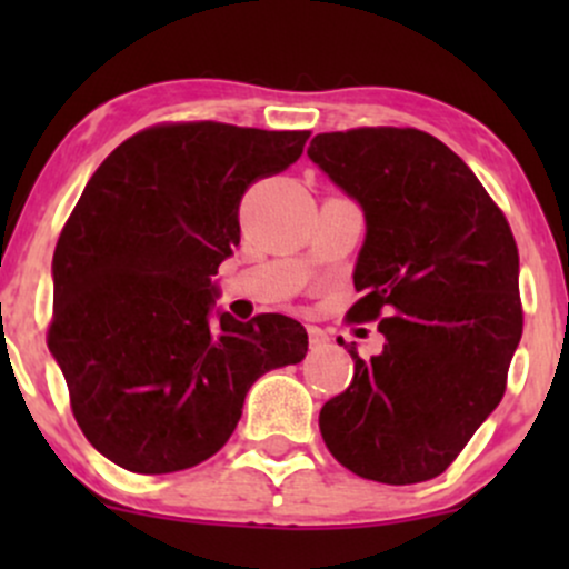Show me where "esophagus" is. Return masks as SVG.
I'll return each mask as SVG.
<instances>
[{
  "instance_id": "34e87169",
  "label": "esophagus",
  "mask_w": 569,
  "mask_h": 569,
  "mask_svg": "<svg viewBox=\"0 0 569 569\" xmlns=\"http://www.w3.org/2000/svg\"><path fill=\"white\" fill-rule=\"evenodd\" d=\"M307 337H310V348L312 350H321V348H326V342H329L326 331L318 329V326H307Z\"/></svg>"
}]
</instances>
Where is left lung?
Returning <instances> with one entry per match:
<instances>
[{"mask_svg":"<svg viewBox=\"0 0 569 569\" xmlns=\"http://www.w3.org/2000/svg\"><path fill=\"white\" fill-rule=\"evenodd\" d=\"M310 160L367 219L348 321L385 335L356 345L352 382L318 426L348 471L382 485L436 479L506 393L521 339L519 248L487 189L447 143L417 128L318 133Z\"/></svg>","mask_w":569,"mask_h":569,"instance_id":"obj_1","label":"left lung"}]
</instances>
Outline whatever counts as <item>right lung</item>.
I'll return each mask as SVG.
<instances>
[{
	"label": "right lung",
	"instance_id": "add662e5",
	"mask_svg": "<svg viewBox=\"0 0 569 569\" xmlns=\"http://www.w3.org/2000/svg\"><path fill=\"white\" fill-rule=\"evenodd\" d=\"M310 130L162 122L90 176L53 253L48 348L77 426L133 473H173L224 447L248 388L299 363L307 331L264 312L211 321L253 181L299 160Z\"/></svg>",
	"mask_w": 569,
	"mask_h": 569
}]
</instances>
